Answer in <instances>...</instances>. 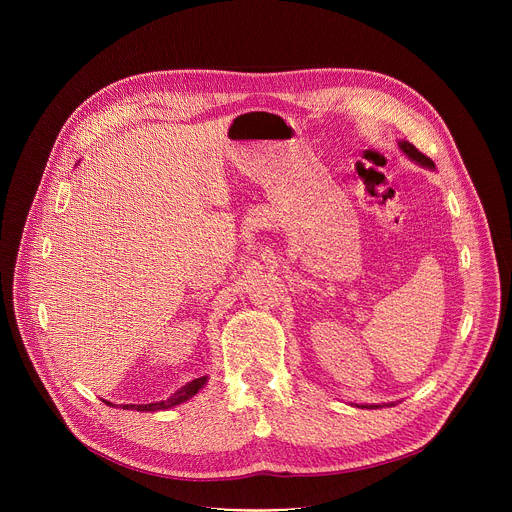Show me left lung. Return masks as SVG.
Returning <instances> with one entry per match:
<instances>
[{
	"label": "left lung",
	"mask_w": 512,
	"mask_h": 512,
	"mask_svg": "<svg viewBox=\"0 0 512 512\" xmlns=\"http://www.w3.org/2000/svg\"><path fill=\"white\" fill-rule=\"evenodd\" d=\"M397 145H399V150L411 160V162H415V164H419V166H423V168H427V170H435V164L427 158V156H423L419 150H415V145L413 143H409V141H405V139H401V141H397ZM393 405V403H391ZM354 407H369V409H377V407H381V405H354Z\"/></svg>",
	"instance_id": "1"
}]
</instances>
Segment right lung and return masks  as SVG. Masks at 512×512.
Here are the masks:
<instances>
[{"mask_svg":"<svg viewBox=\"0 0 512 512\" xmlns=\"http://www.w3.org/2000/svg\"><path fill=\"white\" fill-rule=\"evenodd\" d=\"M208 383V377H200V379H194L190 381L188 385H184L180 391H176L170 399L166 401H158V403H148V405H123V409H133V411H166V409H172L188 399H192L204 385ZM107 405H113L109 401H105Z\"/></svg>","mask_w":512,"mask_h":512,"instance_id":"add662e5","label":"right lung"}]
</instances>
